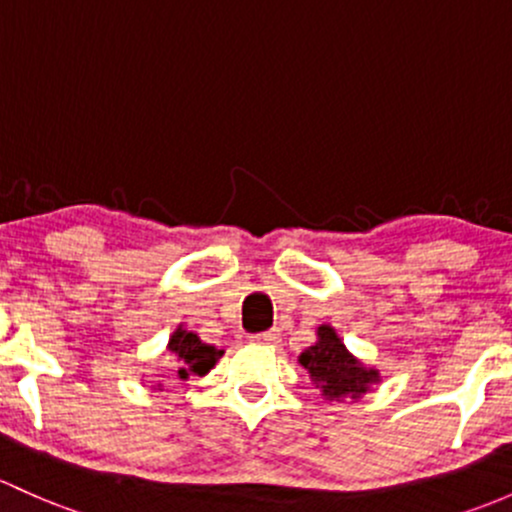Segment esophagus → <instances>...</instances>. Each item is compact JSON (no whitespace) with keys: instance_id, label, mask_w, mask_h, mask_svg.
Returning <instances> with one entry per match:
<instances>
[{"instance_id":"esophagus-1","label":"esophagus","mask_w":512,"mask_h":512,"mask_svg":"<svg viewBox=\"0 0 512 512\" xmlns=\"http://www.w3.org/2000/svg\"><path fill=\"white\" fill-rule=\"evenodd\" d=\"M279 336H282V333H279L277 328H272V331L255 333V336H250V341H252V343H277Z\"/></svg>"}]
</instances>
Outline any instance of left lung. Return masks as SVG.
<instances>
[{
  "label": "left lung",
  "mask_w": 512,
  "mask_h": 512,
  "mask_svg": "<svg viewBox=\"0 0 512 512\" xmlns=\"http://www.w3.org/2000/svg\"><path fill=\"white\" fill-rule=\"evenodd\" d=\"M299 365H304L311 383L319 387L328 402H341L346 397L360 400L370 387L380 383V370L360 363L341 341L336 328L328 324L316 328V343L301 351Z\"/></svg>",
  "instance_id": "8db88e82"
}]
</instances>
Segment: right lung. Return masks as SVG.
<instances>
[{
	"label": "right lung",
	"mask_w": 512,
	"mask_h": 512,
	"mask_svg": "<svg viewBox=\"0 0 512 512\" xmlns=\"http://www.w3.org/2000/svg\"><path fill=\"white\" fill-rule=\"evenodd\" d=\"M169 355H174L176 365H179V378L188 380V375H208L218 363V358L223 351L211 346V343H203L198 338V333L188 331V328L179 326L169 338V346H166ZM161 387V385H159Z\"/></svg>",
	"instance_id": "obj_1"
}]
</instances>
